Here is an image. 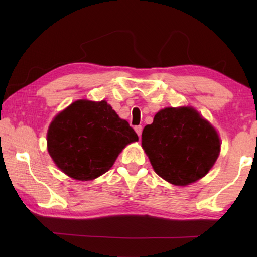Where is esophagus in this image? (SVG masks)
<instances>
[{"label": "esophagus", "instance_id": "esophagus-1", "mask_svg": "<svg viewBox=\"0 0 257 257\" xmlns=\"http://www.w3.org/2000/svg\"><path fill=\"white\" fill-rule=\"evenodd\" d=\"M135 132L137 133L138 136H141V133H143V127H141V125H136Z\"/></svg>", "mask_w": 257, "mask_h": 257}]
</instances>
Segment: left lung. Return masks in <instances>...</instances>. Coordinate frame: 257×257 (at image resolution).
Returning a JSON list of instances; mask_svg holds the SVG:
<instances>
[{
	"instance_id": "1",
	"label": "left lung",
	"mask_w": 257,
	"mask_h": 257,
	"mask_svg": "<svg viewBox=\"0 0 257 257\" xmlns=\"http://www.w3.org/2000/svg\"><path fill=\"white\" fill-rule=\"evenodd\" d=\"M141 137L158 176L174 185L198 181L220 154L215 129L190 107L162 109L144 128Z\"/></svg>"
}]
</instances>
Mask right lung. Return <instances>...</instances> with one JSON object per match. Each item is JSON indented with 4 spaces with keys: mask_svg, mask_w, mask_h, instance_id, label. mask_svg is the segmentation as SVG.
<instances>
[{
    "mask_svg": "<svg viewBox=\"0 0 257 257\" xmlns=\"http://www.w3.org/2000/svg\"><path fill=\"white\" fill-rule=\"evenodd\" d=\"M138 136L105 100H77L56 116L47 148L56 166L81 181L107 172L125 146Z\"/></svg>",
    "mask_w": 257,
    "mask_h": 257,
    "instance_id": "add662e5",
    "label": "right lung"
}]
</instances>
